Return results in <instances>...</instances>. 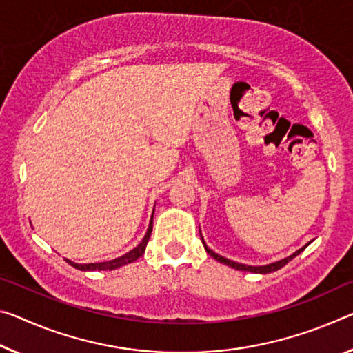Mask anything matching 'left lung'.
<instances>
[{
  "label": "left lung",
  "instance_id": "left-lung-1",
  "mask_svg": "<svg viewBox=\"0 0 353 353\" xmlns=\"http://www.w3.org/2000/svg\"><path fill=\"white\" fill-rule=\"evenodd\" d=\"M199 234H201V229H199ZM201 240H203V243H204V248H205V251L207 253H209L212 257H214L215 261H218V262H221V264H225V265H228V267H231V268H236V270H240V272H251V273H272V272H276V270H279V268L281 267H284L288 264L289 261H292L295 256H299L301 251H303L307 245L310 243H306L305 247H301L300 250H297L295 251V253H292L290 256H288V257H284V259H279V261H276V262H270V264H265V265H247V264H240V262H236V261H231V259H228V257H225V256H220L218 253H215L214 250H210L209 247H207L205 245V242H204V239H203V234H201Z\"/></svg>",
  "mask_w": 353,
  "mask_h": 353
}]
</instances>
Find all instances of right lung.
<instances>
[{"label":"right lung","instance_id":"1","mask_svg":"<svg viewBox=\"0 0 353 353\" xmlns=\"http://www.w3.org/2000/svg\"><path fill=\"white\" fill-rule=\"evenodd\" d=\"M154 210H155V205H154ZM154 210H152V216H150V221H149V228L146 234H144V237L141 242H139L135 248L128 251V253L122 254L119 257H116V259H111V261H103V262H94V264H77V262L70 261V259H65L67 262L72 267L78 268V270L81 272H94V270H116V268H119L122 265H127L130 264V262L137 261L138 257H141L144 254V251H146V245L149 242V237H150V232H152V220H154Z\"/></svg>","mask_w":353,"mask_h":353}]
</instances>
